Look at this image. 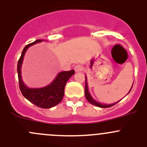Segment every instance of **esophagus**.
<instances>
[{
	"label": "esophagus",
	"instance_id": "esophagus-1",
	"mask_svg": "<svg viewBox=\"0 0 147 147\" xmlns=\"http://www.w3.org/2000/svg\"><path fill=\"white\" fill-rule=\"evenodd\" d=\"M74 69H75V71L76 72H81V71L82 70V67L81 66V65H76V66L75 67V68H74Z\"/></svg>",
	"mask_w": 147,
	"mask_h": 147
}]
</instances>
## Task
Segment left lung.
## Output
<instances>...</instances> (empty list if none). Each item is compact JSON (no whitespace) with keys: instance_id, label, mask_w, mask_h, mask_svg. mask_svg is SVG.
Masks as SVG:
<instances>
[{"instance_id":"obj_1","label":"left lung","mask_w":147,"mask_h":147,"mask_svg":"<svg viewBox=\"0 0 147 147\" xmlns=\"http://www.w3.org/2000/svg\"><path fill=\"white\" fill-rule=\"evenodd\" d=\"M133 87V84L132 86H131V89H130L129 92L131 91V88H132ZM128 93V94H129ZM84 94H85V97L86 99L87 100V101L90 102V104H92V105H94V106L96 107H100V108H107V107H110L113 106V105H116L117 103L118 102H115V103H112V104H104V103H101V102H99L97 101H96L95 100H94L93 99V97H92L91 94H90V92H89V90H88V84H87V77L85 76V88H84Z\"/></svg>"}]
</instances>
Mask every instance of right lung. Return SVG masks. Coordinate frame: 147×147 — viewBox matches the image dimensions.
<instances>
[{"label": "right lung", "mask_w": 147, "mask_h": 147, "mask_svg": "<svg viewBox=\"0 0 147 147\" xmlns=\"http://www.w3.org/2000/svg\"><path fill=\"white\" fill-rule=\"evenodd\" d=\"M45 41V40H38L24 47L21 56L18 62V76L20 91L28 101L34 104L38 107L49 109L58 105L63 100L65 94V87L69 78L75 74L74 69L70 71H63L57 74L56 78L51 83L39 88L29 87L23 81L21 76V67L23 58L26 51L30 47L37 43Z\"/></svg>", "instance_id": "add662e5"}]
</instances>
